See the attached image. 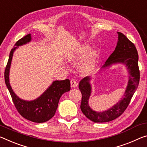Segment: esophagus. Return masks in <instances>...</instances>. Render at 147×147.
<instances>
[{
  "mask_svg": "<svg viewBox=\"0 0 147 147\" xmlns=\"http://www.w3.org/2000/svg\"><path fill=\"white\" fill-rule=\"evenodd\" d=\"M71 87L72 88H75L76 86H77L78 83L76 82V81L75 79L72 78L71 80Z\"/></svg>",
  "mask_w": 147,
  "mask_h": 147,
  "instance_id": "esophagus-1",
  "label": "esophagus"
}]
</instances>
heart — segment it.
<instances>
[{"label": "heart", "mask_w": 147, "mask_h": 147, "mask_svg": "<svg viewBox=\"0 0 147 147\" xmlns=\"http://www.w3.org/2000/svg\"><path fill=\"white\" fill-rule=\"evenodd\" d=\"M87 47L86 46H83V47L80 48V50L78 51V55H83L87 51ZM95 57H96V53L95 52H91L88 56L86 58V59L84 61L82 65H81V69L84 71H87L89 70L92 69L94 66L95 64Z\"/></svg>", "instance_id": "obj_1"}]
</instances>
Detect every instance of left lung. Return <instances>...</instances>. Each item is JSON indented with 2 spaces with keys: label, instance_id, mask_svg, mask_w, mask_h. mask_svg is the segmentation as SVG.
<instances>
[{
  "label": "left lung",
  "instance_id": "1",
  "mask_svg": "<svg viewBox=\"0 0 147 147\" xmlns=\"http://www.w3.org/2000/svg\"><path fill=\"white\" fill-rule=\"evenodd\" d=\"M118 34L117 46L115 51L107 59L103 67L109 66L115 63H122L127 67L130 76L124 97L109 110L103 113H97L92 110L88 105V99L91 94L90 78H84L79 82L78 88L82 94L81 111L88 119L94 122H109L122 115L129 105L139 83L140 71L138 65V53L136 46L122 32H118Z\"/></svg>",
  "mask_w": 147,
  "mask_h": 147
}]
</instances>
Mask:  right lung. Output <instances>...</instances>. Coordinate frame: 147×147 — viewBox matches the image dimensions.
Wrapping results in <instances>:
<instances>
[{"mask_svg": "<svg viewBox=\"0 0 147 147\" xmlns=\"http://www.w3.org/2000/svg\"><path fill=\"white\" fill-rule=\"evenodd\" d=\"M31 34H28L16 42L15 47L11 49L9 55L4 71V80L18 113L25 119L34 122L42 123L47 122L54 116L60 97L65 92H69L71 90V83L69 79L54 81L40 97L31 101L21 99L14 94L9 83V71L13 53L17 47L27 43L31 41Z\"/></svg>", "mask_w": 147, "mask_h": 147, "instance_id": "add662e5", "label": "right lung"}]
</instances>
